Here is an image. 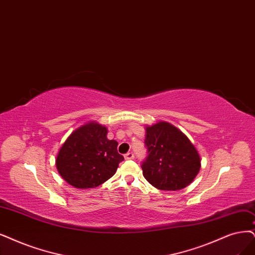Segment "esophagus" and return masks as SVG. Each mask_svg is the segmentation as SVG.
Returning a JSON list of instances; mask_svg holds the SVG:
<instances>
[{"label": "esophagus", "mask_w": 255, "mask_h": 255, "mask_svg": "<svg viewBox=\"0 0 255 255\" xmlns=\"http://www.w3.org/2000/svg\"><path fill=\"white\" fill-rule=\"evenodd\" d=\"M124 156H125V159H133L134 158L133 152H127Z\"/></svg>", "instance_id": "esophagus-1"}]
</instances>
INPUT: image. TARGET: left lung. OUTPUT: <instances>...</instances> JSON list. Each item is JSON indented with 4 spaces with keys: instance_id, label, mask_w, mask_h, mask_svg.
I'll return each mask as SVG.
<instances>
[{
    "instance_id": "1",
    "label": "left lung",
    "mask_w": 255,
    "mask_h": 255,
    "mask_svg": "<svg viewBox=\"0 0 255 255\" xmlns=\"http://www.w3.org/2000/svg\"><path fill=\"white\" fill-rule=\"evenodd\" d=\"M147 153L142 163L146 180L159 190L176 191L199 173L201 158L182 131L166 122L146 128Z\"/></svg>"
}]
</instances>
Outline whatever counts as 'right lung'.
Masks as SVG:
<instances>
[{
    "instance_id": "right-lung-1",
    "label": "right lung",
    "mask_w": 255,
    "mask_h": 255,
    "mask_svg": "<svg viewBox=\"0 0 255 255\" xmlns=\"http://www.w3.org/2000/svg\"><path fill=\"white\" fill-rule=\"evenodd\" d=\"M124 156L118 142L107 138V128L90 122L78 128L61 147L55 165L64 180L75 188H96L116 173Z\"/></svg>"
}]
</instances>
